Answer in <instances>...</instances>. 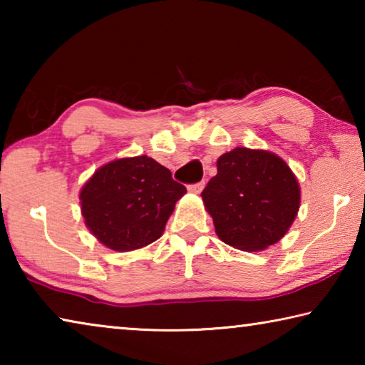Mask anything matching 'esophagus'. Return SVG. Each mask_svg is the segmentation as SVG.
I'll return each instance as SVG.
<instances>
[{"label":"esophagus","instance_id":"esophagus-1","mask_svg":"<svg viewBox=\"0 0 365 365\" xmlns=\"http://www.w3.org/2000/svg\"><path fill=\"white\" fill-rule=\"evenodd\" d=\"M205 182H197V183H193V185H190L188 187V190L191 191V193H201L202 191V188H205Z\"/></svg>","mask_w":365,"mask_h":365}]
</instances>
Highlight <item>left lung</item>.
<instances>
[{
  "mask_svg": "<svg viewBox=\"0 0 365 365\" xmlns=\"http://www.w3.org/2000/svg\"><path fill=\"white\" fill-rule=\"evenodd\" d=\"M202 201L222 242L262 251L285 237L298 214L299 183L288 164L264 150L235 148L217 159Z\"/></svg>",
  "mask_w": 365,
  "mask_h": 365,
  "instance_id": "left-lung-1",
  "label": "left lung"
}]
</instances>
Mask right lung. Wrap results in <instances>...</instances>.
<instances>
[{"mask_svg":"<svg viewBox=\"0 0 365 365\" xmlns=\"http://www.w3.org/2000/svg\"><path fill=\"white\" fill-rule=\"evenodd\" d=\"M187 193L153 158L115 159L101 165L80 191L88 230L114 251H133L163 235L175 202Z\"/></svg>","mask_w":365,"mask_h":365,"instance_id":"obj_1","label":"right lung"}]
</instances>
